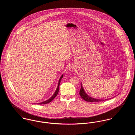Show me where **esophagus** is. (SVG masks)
I'll use <instances>...</instances> for the list:
<instances>
[{
	"instance_id": "34e87169",
	"label": "esophagus",
	"mask_w": 135,
	"mask_h": 135,
	"mask_svg": "<svg viewBox=\"0 0 135 135\" xmlns=\"http://www.w3.org/2000/svg\"><path fill=\"white\" fill-rule=\"evenodd\" d=\"M74 66H70L69 67V70L70 71H73L74 70Z\"/></svg>"
}]
</instances>
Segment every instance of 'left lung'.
I'll list each match as a JSON object with an SVG mask.
<instances>
[{"label": "left lung", "mask_w": 135, "mask_h": 135, "mask_svg": "<svg viewBox=\"0 0 135 135\" xmlns=\"http://www.w3.org/2000/svg\"><path fill=\"white\" fill-rule=\"evenodd\" d=\"M79 95H80V97L84 99V100H85L87 102H101V101H103L104 100H107V99H105V100L97 99H95L94 98H92L91 97L89 96L85 92V91H84V88L82 85V84H81V88H80V91H79Z\"/></svg>", "instance_id": "obj_1"}]
</instances>
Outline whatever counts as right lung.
<instances>
[{"instance_id": "1", "label": "right lung", "mask_w": 135, "mask_h": 135, "mask_svg": "<svg viewBox=\"0 0 135 135\" xmlns=\"http://www.w3.org/2000/svg\"><path fill=\"white\" fill-rule=\"evenodd\" d=\"M63 77V74H62V76H61V77L60 78V79H59V82H58V86H57V89L56 90V91H55V93L54 94V95L52 96L49 99H48V100H47L46 101H44V102H41V103H37V104H47V103H50V102H51V101H52L54 99V98L56 97L57 96V95H58V92H59V86H60V83H61V79H62V78Z\"/></svg>"}]
</instances>
